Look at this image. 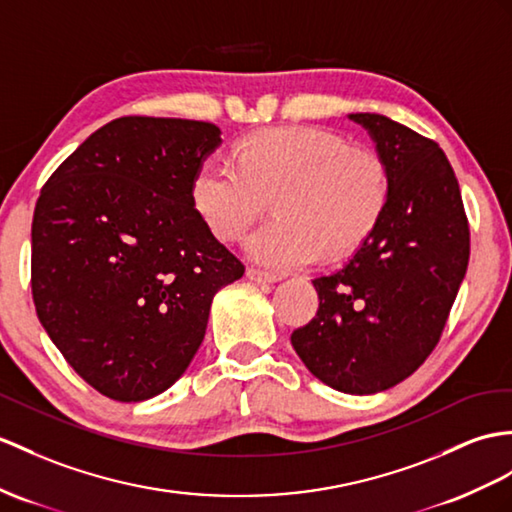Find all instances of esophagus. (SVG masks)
<instances>
[{"label":"esophagus","instance_id":"34e87169","mask_svg":"<svg viewBox=\"0 0 512 512\" xmlns=\"http://www.w3.org/2000/svg\"><path fill=\"white\" fill-rule=\"evenodd\" d=\"M245 276L252 280V282H256V284H273V282L280 280V276H271V273H265V271L254 269V267L247 269Z\"/></svg>","mask_w":512,"mask_h":512}]
</instances>
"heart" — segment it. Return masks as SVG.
<instances>
[{"mask_svg":"<svg viewBox=\"0 0 512 512\" xmlns=\"http://www.w3.org/2000/svg\"><path fill=\"white\" fill-rule=\"evenodd\" d=\"M391 195L393 171L378 149L319 126L247 134L234 165L208 158L189 184L195 215L221 243L239 241L273 199L278 217L247 241L249 258L271 271L354 256L380 228Z\"/></svg>","mask_w":512,"mask_h":512,"instance_id":"heart-1","label":"heart"}]
</instances>
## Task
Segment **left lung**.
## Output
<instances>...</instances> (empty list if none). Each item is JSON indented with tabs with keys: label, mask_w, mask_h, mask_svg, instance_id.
I'll list each match as a JSON object with an SVG mask.
<instances>
[{
	"label": "left lung",
	"mask_w": 512,
	"mask_h": 512,
	"mask_svg": "<svg viewBox=\"0 0 512 512\" xmlns=\"http://www.w3.org/2000/svg\"><path fill=\"white\" fill-rule=\"evenodd\" d=\"M350 117L389 160L391 204L350 265L313 280L317 315L291 343L323 384L371 395L415 373L439 345L469 265V221L439 143L389 117Z\"/></svg>",
	"instance_id": "left-lung-1"
}]
</instances>
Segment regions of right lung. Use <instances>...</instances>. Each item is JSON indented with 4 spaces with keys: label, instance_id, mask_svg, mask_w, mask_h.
<instances>
[{
    "label": "right lung",
    "instance_id": "add662e5",
    "mask_svg": "<svg viewBox=\"0 0 512 512\" xmlns=\"http://www.w3.org/2000/svg\"><path fill=\"white\" fill-rule=\"evenodd\" d=\"M215 123L121 117L49 176L32 221V299L45 332L95 391L149 400L202 345L215 293L243 263L191 206Z\"/></svg>",
    "mask_w": 512,
    "mask_h": 512
}]
</instances>
